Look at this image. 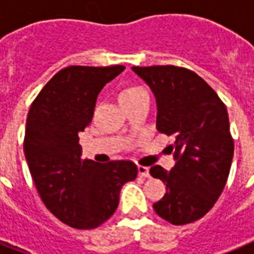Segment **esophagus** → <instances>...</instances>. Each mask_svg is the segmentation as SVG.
Masks as SVG:
<instances>
[{"label":"esophagus","mask_w":254,"mask_h":254,"mask_svg":"<svg viewBox=\"0 0 254 254\" xmlns=\"http://www.w3.org/2000/svg\"><path fill=\"white\" fill-rule=\"evenodd\" d=\"M137 174H139V176H141V178H149V170L147 167H137Z\"/></svg>","instance_id":"obj_1"}]
</instances>
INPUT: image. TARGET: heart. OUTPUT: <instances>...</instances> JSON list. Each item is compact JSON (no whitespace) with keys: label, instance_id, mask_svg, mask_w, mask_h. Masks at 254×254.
I'll return each instance as SVG.
<instances>
[{"label":"heart","instance_id":"1","mask_svg":"<svg viewBox=\"0 0 254 254\" xmlns=\"http://www.w3.org/2000/svg\"><path fill=\"white\" fill-rule=\"evenodd\" d=\"M143 92H147L143 86H139V84H131V86H127L119 92V100H121L122 103L126 102V100L133 99V98H136L137 95H140Z\"/></svg>","mask_w":254,"mask_h":254}]
</instances>
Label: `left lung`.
<instances>
[{
  "label": "left lung",
  "mask_w": 254,
  "mask_h": 254,
  "mask_svg": "<svg viewBox=\"0 0 254 254\" xmlns=\"http://www.w3.org/2000/svg\"><path fill=\"white\" fill-rule=\"evenodd\" d=\"M132 70L154 92L158 131L175 139L174 168L149 170L167 188L154 209L174 225L193 223L211 211L227 184L235 149L227 107L215 90L188 68L168 64Z\"/></svg>",
  "instance_id": "8db88e82"
}]
</instances>
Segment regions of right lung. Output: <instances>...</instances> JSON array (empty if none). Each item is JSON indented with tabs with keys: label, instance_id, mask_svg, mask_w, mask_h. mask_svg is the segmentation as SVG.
I'll return each mask as SVG.
<instances>
[{
	"label": "right lung",
	"instance_id": "add662e5",
	"mask_svg": "<svg viewBox=\"0 0 254 254\" xmlns=\"http://www.w3.org/2000/svg\"><path fill=\"white\" fill-rule=\"evenodd\" d=\"M125 66H68L58 71L31 105L23 151L35 188L49 211L76 229H94L114 215L119 193L136 179L129 160L106 164L82 159L78 133L92 121L96 98Z\"/></svg>",
	"mask_w": 254,
	"mask_h": 254
}]
</instances>
